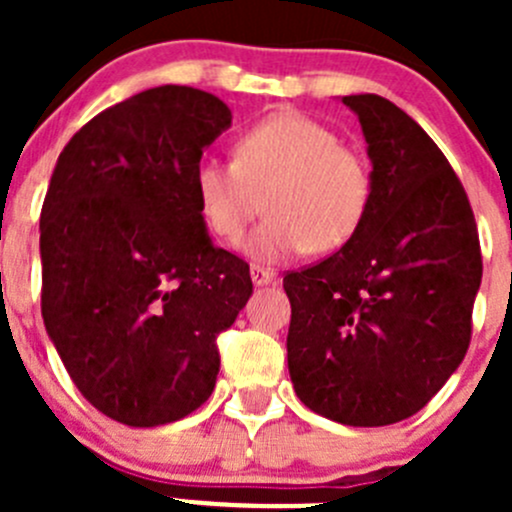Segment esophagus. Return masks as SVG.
Wrapping results in <instances>:
<instances>
[{"mask_svg":"<svg viewBox=\"0 0 512 512\" xmlns=\"http://www.w3.org/2000/svg\"><path fill=\"white\" fill-rule=\"evenodd\" d=\"M250 277L257 287L260 285H270V282L277 280V272L270 270V267H262V265H252L250 267Z\"/></svg>","mask_w":512,"mask_h":512,"instance_id":"obj_1","label":"esophagus"}]
</instances>
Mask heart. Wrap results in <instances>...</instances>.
Returning <instances> with one entry per match:
<instances>
[{"label":"heart","instance_id":"1","mask_svg":"<svg viewBox=\"0 0 512 512\" xmlns=\"http://www.w3.org/2000/svg\"><path fill=\"white\" fill-rule=\"evenodd\" d=\"M193 188L205 225L227 245L242 240L265 198L270 218L257 227L250 250L282 260L309 247L332 252L347 245L366 218L374 175L322 121L280 111L237 138L235 160H200Z\"/></svg>","mask_w":512,"mask_h":512}]
</instances>
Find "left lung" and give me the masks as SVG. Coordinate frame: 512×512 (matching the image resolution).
Returning a JSON list of instances; mask_svg holds the SVG:
<instances>
[{
  "instance_id": "1",
  "label": "left lung",
  "mask_w": 512,
  "mask_h": 512,
  "mask_svg": "<svg viewBox=\"0 0 512 512\" xmlns=\"http://www.w3.org/2000/svg\"><path fill=\"white\" fill-rule=\"evenodd\" d=\"M369 143L364 223L327 260L287 272V364L299 401L344 426L421 411L471 344L483 257L468 195L399 106L344 96Z\"/></svg>"
}]
</instances>
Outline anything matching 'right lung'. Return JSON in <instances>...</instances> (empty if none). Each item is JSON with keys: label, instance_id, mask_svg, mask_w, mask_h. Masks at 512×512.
I'll return each instance as SVG.
<instances>
[{"label": "right lung", "instance_id": "right-lung-1", "mask_svg": "<svg viewBox=\"0 0 512 512\" xmlns=\"http://www.w3.org/2000/svg\"><path fill=\"white\" fill-rule=\"evenodd\" d=\"M232 123L218 96L158 86L106 108L56 160L39 220L41 317L94 409L151 428L213 394L218 337L252 294L215 247L195 165Z\"/></svg>", "mask_w": 512, "mask_h": 512}]
</instances>
